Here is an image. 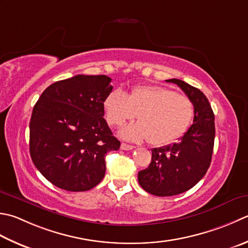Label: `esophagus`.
Wrapping results in <instances>:
<instances>
[{
    "label": "esophagus",
    "mask_w": 248,
    "mask_h": 248,
    "mask_svg": "<svg viewBox=\"0 0 248 248\" xmlns=\"http://www.w3.org/2000/svg\"><path fill=\"white\" fill-rule=\"evenodd\" d=\"M120 148L123 150H131V149L134 148V146H133V145H129L127 143H121Z\"/></svg>",
    "instance_id": "34e87169"
}]
</instances>
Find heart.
Wrapping results in <instances>:
<instances>
[{
    "label": "heart",
    "mask_w": 248,
    "mask_h": 248,
    "mask_svg": "<svg viewBox=\"0 0 248 248\" xmlns=\"http://www.w3.org/2000/svg\"><path fill=\"white\" fill-rule=\"evenodd\" d=\"M105 116L111 125L132 120L139 123L120 130V135L131 140H147L156 146L175 142L190 125L195 106L186 95L162 86H138L125 94L113 90L103 102Z\"/></svg>",
    "instance_id": "b5f03b06"
}]
</instances>
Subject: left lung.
Returning <instances> with one entry per match:
<instances>
[{
    "label": "left lung",
    "mask_w": 248,
    "mask_h": 248,
    "mask_svg": "<svg viewBox=\"0 0 248 248\" xmlns=\"http://www.w3.org/2000/svg\"><path fill=\"white\" fill-rule=\"evenodd\" d=\"M167 81L176 84L191 100L195 117L178 143L152 149L148 168L139 172L140 187L158 197L179 195L201 181L210 168L215 139L214 113L204 93L181 79Z\"/></svg>",
    "instance_id": "1"
}]
</instances>
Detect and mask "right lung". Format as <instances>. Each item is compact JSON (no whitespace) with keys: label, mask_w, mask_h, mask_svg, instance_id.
<instances>
[{"label":"right lung","mask_w":248,"mask_h":248,"mask_svg":"<svg viewBox=\"0 0 248 248\" xmlns=\"http://www.w3.org/2000/svg\"><path fill=\"white\" fill-rule=\"evenodd\" d=\"M105 75H76L44 90L30 121V155L42 175L67 191H86L105 175V157L118 150L104 116L113 90Z\"/></svg>","instance_id":"1"}]
</instances>
